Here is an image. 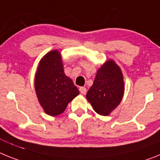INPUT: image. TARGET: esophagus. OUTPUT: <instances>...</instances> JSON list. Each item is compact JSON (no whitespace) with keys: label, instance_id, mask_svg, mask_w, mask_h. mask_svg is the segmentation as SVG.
Instances as JSON below:
<instances>
[{"label":"esophagus","instance_id":"obj_1","mask_svg":"<svg viewBox=\"0 0 160 160\" xmlns=\"http://www.w3.org/2000/svg\"><path fill=\"white\" fill-rule=\"evenodd\" d=\"M79 91H80V92H81L82 95H85V94L87 93V88L84 87H80V88H79Z\"/></svg>","mask_w":160,"mask_h":160}]
</instances>
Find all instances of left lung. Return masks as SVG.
Wrapping results in <instances>:
<instances>
[{"instance_id":"left-lung-1","label":"left lung","mask_w":160,"mask_h":160,"mask_svg":"<svg viewBox=\"0 0 160 160\" xmlns=\"http://www.w3.org/2000/svg\"><path fill=\"white\" fill-rule=\"evenodd\" d=\"M123 95L122 73L114 61H108L98 70L86 96L97 113L107 116L119 105Z\"/></svg>"}]
</instances>
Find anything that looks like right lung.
I'll use <instances>...</instances> for the list:
<instances>
[{
    "mask_svg": "<svg viewBox=\"0 0 160 160\" xmlns=\"http://www.w3.org/2000/svg\"><path fill=\"white\" fill-rule=\"evenodd\" d=\"M35 87L39 103L45 112L57 116L79 94L73 81L64 73L60 52L52 51L39 62L35 78Z\"/></svg>",
    "mask_w": 160,
    "mask_h": 160,
    "instance_id": "obj_1",
    "label": "right lung"
}]
</instances>
